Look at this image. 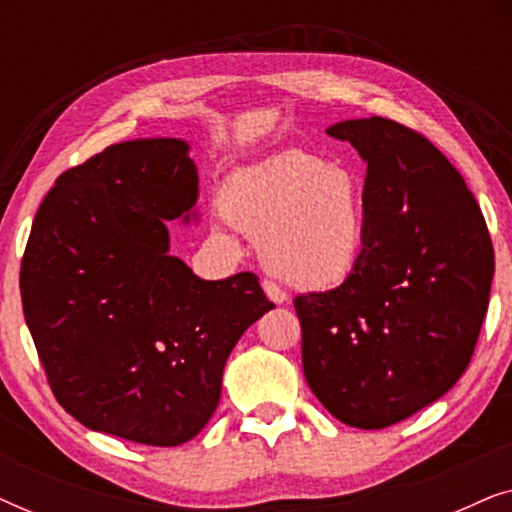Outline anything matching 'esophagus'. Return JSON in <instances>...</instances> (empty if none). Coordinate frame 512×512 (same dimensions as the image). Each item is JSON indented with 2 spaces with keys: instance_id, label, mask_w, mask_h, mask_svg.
Listing matches in <instances>:
<instances>
[{
  "instance_id": "obj_1",
  "label": "esophagus",
  "mask_w": 512,
  "mask_h": 512,
  "mask_svg": "<svg viewBox=\"0 0 512 512\" xmlns=\"http://www.w3.org/2000/svg\"><path fill=\"white\" fill-rule=\"evenodd\" d=\"M263 291H265V296L272 300V303H277V305L286 303V293L279 289L275 282H270V279H263Z\"/></svg>"
}]
</instances>
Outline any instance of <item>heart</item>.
Returning <instances> with one entry per match:
<instances>
[{
	"label": "heart",
	"instance_id": "obj_1",
	"mask_svg": "<svg viewBox=\"0 0 512 512\" xmlns=\"http://www.w3.org/2000/svg\"><path fill=\"white\" fill-rule=\"evenodd\" d=\"M228 226L258 242L272 275L305 291L333 289L361 261L366 186L352 167L286 151L223 186Z\"/></svg>",
	"mask_w": 512,
	"mask_h": 512
}]
</instances>
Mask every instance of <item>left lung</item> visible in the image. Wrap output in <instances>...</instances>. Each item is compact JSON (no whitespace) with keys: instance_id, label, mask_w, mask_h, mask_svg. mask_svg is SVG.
Segmentation results:
<instances>
[{"instance_id":"1","label":"left lung","mask_w":512,"mask_h":512,"mask_svg":"<svg viewBox=\"0 0 512 512\" xmlns=\"http://www.w3.org/2000/svg\"><path fill=\"white\" fill-rule=\"evenodd\" d=\"M368 163L366 242L331 291L293 298L305 380L356 429H384L438 401L471 363L494 277L485 216L454 165L382 116L326 130Z\"/></svg>"}]
</instances>
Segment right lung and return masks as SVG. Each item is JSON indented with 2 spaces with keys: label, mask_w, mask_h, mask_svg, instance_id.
Here are the masks:
<instances>
[{
  "label": "right lung",
  "mask_w": 512,
  "mask_h": 512,
  "mask_svg": "<svg viewBox=\"0 0 512 512\" xmlns=\"http://www.w3.org/2000/svg\"><path fill=\"white\" fill-rule=\"evenodd\" d=\"M198 172L181 139L107 146L62 172L34 216L20 298L55 398L93 431L174 447L221 398L242 333L272 305L254 272L219 282L167 254Z\"/></svg>",
  "instance_id": "obj_1"
}]
</instances>
